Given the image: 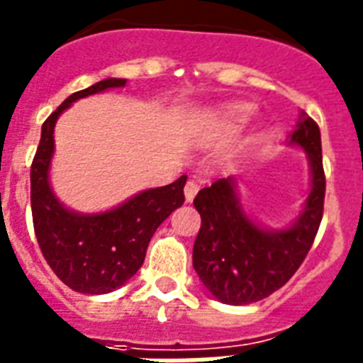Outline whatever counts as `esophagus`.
<instances>
[{"instance_id": "esophagus-1", "label": "esophagus", "mask_w": 363, "mask_h": 363, "mask_svg": "<svg viewBox=\"0 0 363 363\" xmlns=\"http://www.w3.org/2000/svg\"><path fill=\"white\" fill-rule=\"evenodd\" d=\"M196 191H199V185H196V182L189 179V182H187L184 187L185 202H193V199H195V195H196Z\"/></svg>"}]
</instances>
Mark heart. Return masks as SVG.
I'll use <instances>...</instances> for the list:
<instances>
[{
    "label": "heart",
    "mask_w": 363,
    "mask_h": 363,
    "mask_svg": "<svg viewBox=\"0 0 363 363\" xmlns=\"http://www.w3.org/2000/svg\"><path fill=\"white\" fill-rule=\"evenodd\" d=\"M248 117V106H244V104H240V106H231V108H227L218 119L213 121L212 126L208 128L206 136H225V134H231V132L237 130L238 126L242 125Z\"/></svg>",
    "instance_id": "heart-1"
}]
</instances>
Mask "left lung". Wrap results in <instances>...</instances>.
Returning a JSON list of instances; mask_svg holds the SVG:
<instances>
[{"label": "left lung", "instance_id": "8db88e82", "mask_svg": "<svg viewBox=\"0 0 363 363\" xmlns=\"http://www.w3.org/2000/svg\"><path fill=\"white\" fill-rule=\"evenodd\" d=\"M288 143L307 153L311 167L307 201L288 227L269 229L252 220L240 202L235 176L213 182L193 201L202 220L193 267L218 301L250 305L265 299L296 274L313 246L324 212L325 176L320 128L305 111Z\"/></svg>", "mask_w": 363, "mask_h": 363}]
</instances>
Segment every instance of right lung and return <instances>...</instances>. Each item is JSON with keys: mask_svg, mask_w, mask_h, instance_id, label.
I'll use <instances>...</instances> for the list:
<instances>
[{"mask_svg": "<svg viewBox=\"0 0 363 363\" xmlns=\"http://www.w3.org/2000/svg\"><path fill=\"white\" fill-rule=\"evenodd\" d=\"M125 85L126 79L108 77L67 96L43 123L30 172L33 229L43 257L62 282L89 296L109 294L130 280L145 259V250L157 227L185 201L187 176L164 187L140 191L119 206L98 213L75 212L64 206L50 187L58 117L79 98Z\"/></svg>", "mask_w": 363, "mask_h": 363, "instance_id": "obj_1", "label": "right lung"}]
</instances>
